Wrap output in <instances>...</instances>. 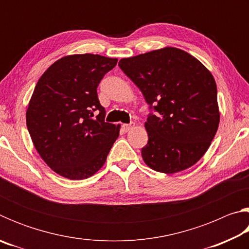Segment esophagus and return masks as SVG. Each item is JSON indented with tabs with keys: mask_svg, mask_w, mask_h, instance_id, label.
Instances as JSON below:
<instances>
[{
	"mask_svg": "<svg viewBox=\"0 0 249 249\" xmlns=\"http://www.w3.org/2000/svg\"><path fill=\"white\" fill-rule=\"evenodd\" d=\"M123 129L125 130V132H129V130H132L133 128H135V124L134 123H130V124H123Z\"/></svg>",
	"mask_w": 249,
	"mask_h": 249,
	"instance_id": "obj_1",
	"label": "esophagus"
}]
</instances>
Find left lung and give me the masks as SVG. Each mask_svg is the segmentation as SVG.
<instances>
[{"label": "left lung", "instance_id": "1", "mask_svg": "<svg viewBox=\"0 0 249 249\" xmlns=\"http://www.w3.org/2000/svg\"><path fill=\"white\" fill-rule=\"evenodd\" d=\"M119 66L157 112L145 122L148 142L142 157L146 165L162 174L192 167L209 149L220 124L211 71L176 47L122 58Z\"/></svg>", "mask_w": 249, "mask_h": 249}]
</instances>
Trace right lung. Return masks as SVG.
<instances>
[{"instance_id": "right-lung-1", "label": "right lung", "mask_w": 249, "mask_h": 249, "mask_svg": "<svg viewBox=\"0 0 249 249\" xmlns=\"http://www.w3.org/2000/svg\"><path fill=\"white\" fill-rule=\"evenodd\" d=\"M116 64V58L100 54H69L54 61L34 89L26 111L29 135L46 165L64 178L96 174L119 137L121 125L105 123L96 93Z\"/></svg>"}]
</instances>
